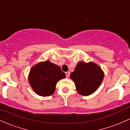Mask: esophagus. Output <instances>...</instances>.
I'll return each mask as SVG.
<instances>
[{"instance_id": "esophagus-1", "label": "esophagus", "mask_w": 130, "mask_h": 130, "mask_svg": "<svg viewBox=\"0 0 130 130\" xmlns=\"http://www.w3.org/2000/svg\"><path fill=\"white\" fill-rule=\"evenodd\" d=\"M65 74H66V77L68 78L70 76V73L68 72V71H67V72H65Z\"/></svg>"}]
</instances>
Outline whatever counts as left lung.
Segmentation results:
<instances>
[{
  "instance_id": "8db88e82",
  "label": "left lung",
  "mask_w": 130,
  "mask_h": 130,
  "mask_svg": "<svg viewBox=\"0 0 130 130\" xmlns=\"http://www.w3.org/2000/svg\"><path fill=\"white\" fill-rule=\"evenodd\" d=\"M104 77V72L97 64L90 62H79L70 78L74 81L80 95H91L100 87Z\"/></svg>"
}]
</instances>
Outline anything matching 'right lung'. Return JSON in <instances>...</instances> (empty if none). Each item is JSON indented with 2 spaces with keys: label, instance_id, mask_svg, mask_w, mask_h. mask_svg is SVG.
Here are the masks:
<instances>
[{
  "label": "right lung",
  "instance_id": "1",
  "mask_svg": "<svg viewBox=\"0 0 130 130\" xmlns=\"http://www.w3.org/2000/svg\"><path fill=\"white\" fill-rule=\"evenodd\" d=\"M65 77L66 74L60 67L46 60L39 62L31 68L29 82L37 94L47 96L54 93L57 82Z\"/></svg>",
  "mask_w": 130,
  "mask_h": 130
}]
</instances>
